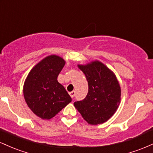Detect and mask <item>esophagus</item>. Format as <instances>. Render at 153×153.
Instances as JSON below:
<instances>
[{
  "mask_svg": "<svg viewBox=\"0 0 153 153\" xmlns=\"http://www.w3.org/2000/svg\"><path fill=\"white\" fill-rule=\"evenodd\" d=\"M69 94H70V96H71V98H73L75 95V91H71V92L69 93Z\"/></svg>",
  "mask_w": 153,
  "mask_h": 153,
  "instance_id": "34e87169",
  "label": "esophagus"
}]
</instances>
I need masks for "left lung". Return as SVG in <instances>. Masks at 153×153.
Wrapping results in <instances>:
<instances>
[{
  "instance_id": "1",
  "label": "left lung",
  "mask_w": 153,
  "mask_h": 153,
  "mask_svg": "<svg viewBox=\"0 0 153 153\" xmlns=\"http://www.w3.org/2000/svg\"><path fill=\"white\" fill-rule=\"evenodd\" d=\"M78 67L85 75L88 92L85 99L75 102L74 106L89 124H103L114 114L119 106V82L114 72L99 60Z\"/></svg>"
}]
</instances>
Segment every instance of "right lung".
Instances as JSON below:
<instances>
[{
    "label": "right lung",
    "mask_w": 153,
    "mask_h": 153,
    "mask_svg": "<svg viewBox=\"0 0 153 153\" xmlns=\"http://www.w3.org/2000/svg\"><path fill=\"white\" fill-rule=\"evenodd\" d=\"M65 65V61L59 56L49 55L33 67L26 77L23 88L24 99L39 118H53L71 102L70 95L57 81Z\"/></svg>",
    "instance_id": "right-lung-1"
}]
</instances>
